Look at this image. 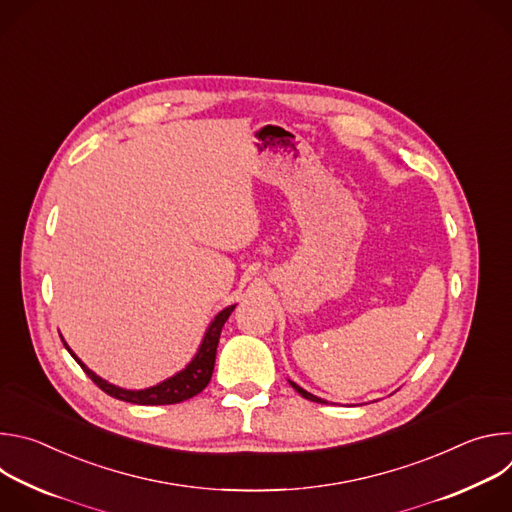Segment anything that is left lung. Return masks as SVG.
I'll return each instance as SVG.
<instances>
[{
	"label": "left lung",
	"instance_id": "left-lung-1",
	"mask_svg": "<svg viewBox=\"0 0 512 512\" xmlns=\"http://www.w3.org/2000/svg\"><path fill=\"white\" fill-rule=\"evenodd\" d=\"M289 385H291V387H294V389H296V391H298V393H300V395H302V397H306V399H308V401H316V403H326V401H324V399H320V397H316V395H312V393H308V391H306V389H302V387H300V385H296V383H294V381H289Z\"/></svg>",
	"mask_w": 512,
	"mask_h": 512
}]
</instances>
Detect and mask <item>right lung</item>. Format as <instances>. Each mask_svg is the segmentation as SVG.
I'll return each mask as SVG.
<instances>
[{"label":"right lung","instance_id":"add662e5","mask_svg":"<svg viewBox=\"0 0 512 512\" xmlns=\"http://www.w3.org/2000/svg\"><path fill=\"white\" fill-rule=\"evenodd\" d=\"M233 310H235V306H229V308H225L223 312H218L214 316V320L210 322V326H208V330H206V334H204V338L198 346V352L186 364V369H182L174 377H170V379H166V381H162V383H158L150 389H141V391H129V389H121V387H115V385L107 383L105 379L97 377L87 367V364L68 348L66 342H64V346L72 354V358H75L81 364V369L89 375V379L101 391H105L107 395H111L119 401L135 403V405H174V403H180V401H186V399L198 395L210 383V377H212V371H214L218 338H221V330H223V326L229 320Z\"/></svg>","mask_w":512,"mask_h":512}]
</instances>
